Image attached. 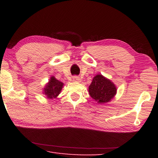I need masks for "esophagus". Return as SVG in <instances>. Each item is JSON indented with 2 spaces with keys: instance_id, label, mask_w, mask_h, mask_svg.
<instances>
[{
  "instance_id": "obj_1",
  "label": "esophagus",
  "mask_w": 158,
  "mask_h": 158,
  "mask_svg": "<svg viewBox=\"0 0 158 158\" xmlns=\"http://www.w3.org/2000/svg\"><path fill=\"white\" fill-rule=\"evenodd\" d=\"M73 81H77V82H80L81 81V79H80V77H73Z\"/></svg>"
}]
</instances>
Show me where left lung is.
<instances>
[{
  "mask_svg": "<svg viewBox=\"0 0 158 158\" xmlns=\"http://www.w3.org/2000/svg\"><path fill=\"white\" fill-rule=\"evenodd\" d=\"M89 93L98 104H105L110 102L116 95L117 88L110 79L98 74L93 77Z\"/></svg>",
  "mask_w": 158,
  "mask_h": 158,
  "instance_id": "1",
  "label": "left lung"
}]
</instances>
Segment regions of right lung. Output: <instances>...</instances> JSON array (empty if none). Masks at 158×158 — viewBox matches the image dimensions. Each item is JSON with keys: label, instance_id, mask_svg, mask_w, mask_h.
<instances>
[{"label": "right lung", "instance_id": "1", "mask_svg": "<svg viewBox=\"0 0 158 158\" xmlns=\"http://www.w3.org/2000/svg\"><path fill=\"white\" fill-rule=\"evenodd\" d=\"M63 82L58 81L53 76L50 77L47 84L43 89V94L47 96L49 100H53L56 98L60 94L63 87Z\"/></svg>", "mask_w": 158, "mask_h": 158}]
</instances>
